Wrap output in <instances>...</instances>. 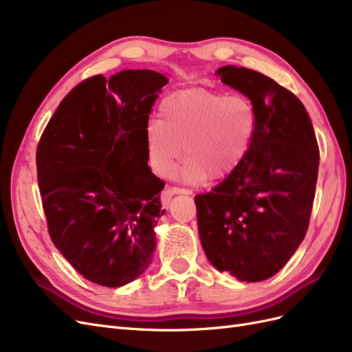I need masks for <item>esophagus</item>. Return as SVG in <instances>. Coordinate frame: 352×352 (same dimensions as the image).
Here are the masks:
<instances>
[{"label":"esophagus","mask_w":352,"mask_h":352,"mask_svg":"<svg viewBox=\"0 0 352 352\" xmlns=\"http://www.w3.org/2000/svg\"><path fill=\"white\" fill-rule=\"evenodd\" d=\"M177 194H186V195H190L192 194V190L190 189H185V188H179V186H168L163 190L162 194V201L163 204H167V202L170 201V198H172L173 195H177Z\"/></svg>","instance_id":"1"}]
</instances>
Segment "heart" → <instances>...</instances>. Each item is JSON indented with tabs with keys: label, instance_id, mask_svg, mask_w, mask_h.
Listing matches in <instances>:
<instances>
[{
	"label": "heart",
	"instance_id": "b5f03b06",
	"mask_svg": "<svg viewBox=\"0 0 352 352\" xmlns=\"http://www.w3.org/2000/svg\"><path fill=\"white\" fill-rule=\"evenodd\" d=\"M255 110L242 95L206 89L175 92L160 105V124L146 131V154L158 176H168L184 157L180 177L198 182L226 177L247 155Z\"/></svg>",
	"mask_w": 352,
	"mask_h": 352
}]
</instances>
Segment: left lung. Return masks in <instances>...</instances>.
I'll return each instance as SVG.
<instances>
[{
    "instance_id": "left-lung-1",
    "label": "left lung",
    "mask_w": 352,
    "mask_h": 352,
    "mask_svg": "<svg viewBox=\"0 0 352 352\" xmlns=\"http://www.w3.org/2000/svg\"><path fill=\"white\" fill-rule=\"evenodd\" d=\"M216 73L251 101L255 132L242 163L195 197L199 239L217 270L260 282L278 273L305 236L320 154L310 117L291 91L251 69Z\"/></svg>"
}]
</instances>
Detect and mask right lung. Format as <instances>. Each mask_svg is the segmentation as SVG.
I'll list each match as a JSON object with an SVG mask.
<instances>
[{"mask_svg":"<svg viewBox=\"0 0 352 352\" xmlns=\"http://www.w3.org/2000/svg\"><path fill=\"white\" fill-rule=\"evenodd\" d=\"M168 82L123 70L80 82L60 102L36 148L50 236L85 279L107 287L141 276L164 214V182L148 166L146 127Z\"/></svg>","mask_w":352,"mask_h":352,"instance_id":"1","label":"right lung"}]
</instances>
